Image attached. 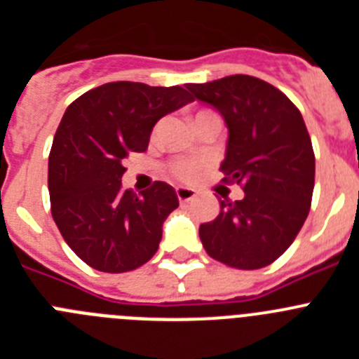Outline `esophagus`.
<instances>
[{"label": "esophagus", "mask_w": 359, "mask_h": 359, "mask_svg": "<svg viewBox=\"0 0 359 359\" xmlns=\"http://www.w3.org/2000/svg\"><path fill=\"white\" fill-rule=\"evenodd\" d=\"M176 196L180 201L187 203L190 199H194L198 196V192L194 189H190V187H176Z\"/></svg>", "instance_id": "1"}]
</instances>
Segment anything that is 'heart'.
<instances>
[{"label":"heart","instance_id":"1","mask_svg":"<svg viewBox=\"0 0 359 359\" xmlns=\"http://www.w3.org/2000/svg\"><path fill=\"white\" fill-rule=\"evenodd\" d=\"M203 113H208V111H201L199 115ZM172 174L177 177V180H192L198 174V165L194 161H177V163L172 165Z\"/></svg>","mask_w":359,"mask_h":359}]
</instances>
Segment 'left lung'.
<instances>
[{
  "label": "left lung",
  "mask_w": 359,
  "mask_h": 359,
  "mask_svg": "<svg viewBox=\"0 0 359 359\" xmlns=\"http://www.w3.org/2000/svg\"><path fill=\"white\" fill-rule=\"evenodd\" d=\"M199 102L219 111L228 128L221 170L243 187L239 201L199 226L208 255L237 269H259L290 248L309 214L315 152L302 115L275 86L250 75L187 84Z\"/></svg>",
  "instance_id": "left-lung-1"
}]
</instances>
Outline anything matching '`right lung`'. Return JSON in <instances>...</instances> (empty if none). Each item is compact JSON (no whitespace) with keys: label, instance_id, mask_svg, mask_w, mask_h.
Listing matches in <instances>:
<instances>
[{"label":"right lung","instance_id":"1","mask_svg":"<svg viewBox=\"0 0 359 359\" xmlns=\"http://www.w3.org/2000/svg\"><path fill=\"white\" fill-rule=\"evenodd\" d=\"M182 88L107 82L72 102L48 158L52 215L69 248L91 268L123 273L156 253L163 221L176 210L165 182L136 196L122 189L123 161L144 152L161 116L192 102Z\"/></svg>","mask_w":359,"mask_h":359}]
</instances>
